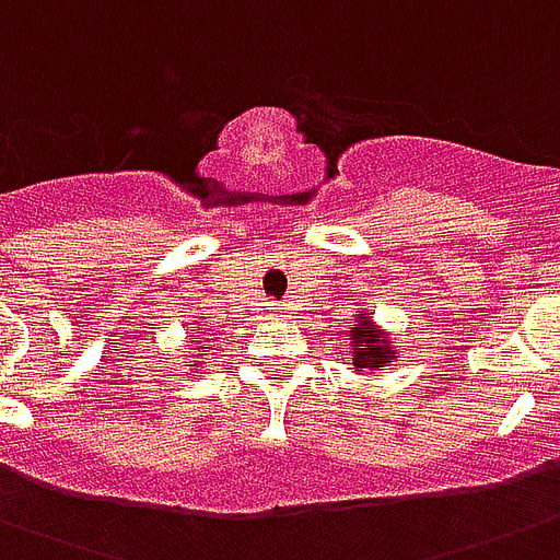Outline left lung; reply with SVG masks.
<instances>
[{"label": "left lung", "instance_id": "8db88e82", "mask_svg": "<svg viewBox=\"0 0 560 560\" xmlns=\"http://www.w3.org/2000/svg\"><path fill=\"white\" fill-rule=\"evenodd\" d=\"M351 342V363L358 372H377V369L389 366L392 360H398V346L392 342V337L383 331L381 325L374 323L369 311L358 307L354 314V325L349 331Z\"/></svg>", "mask_w": 560, "mask_h": 560}]
</instances>
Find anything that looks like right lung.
<instances>
[{"label": "right lung", "instance_id": "obj_1", "mask_svg": "<svg viewBox=\"0 0 560 560\" xmlns=\"http://www.w3.org/2000/svg\"><path fill=\"white\" fill-rule=\"evenodd\" d=\"M202 349H206V342H202V340H191V351H202ZM188 358H191V363H188V366L202 369V354H188Z\"/></svg>", "mask_w": 560, "mask_h": 560}]
</instances>
